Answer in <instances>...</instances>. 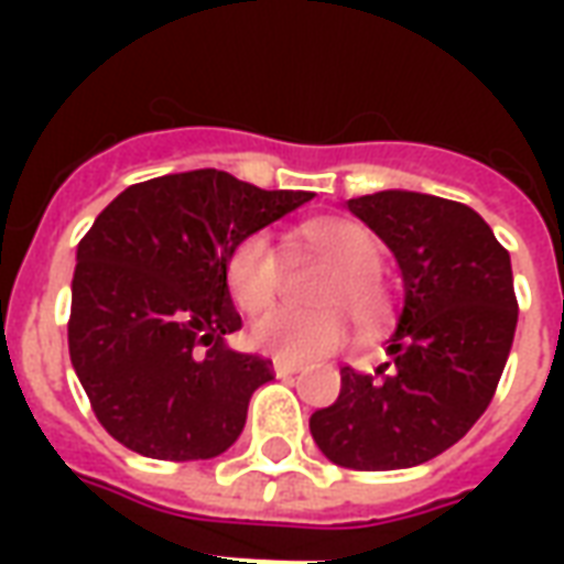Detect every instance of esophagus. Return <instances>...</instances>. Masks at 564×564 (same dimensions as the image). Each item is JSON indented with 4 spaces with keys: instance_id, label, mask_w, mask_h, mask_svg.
Returning a JSON list of instances; mask_svg holds the SVG:
<instances>
[{
    "instance_id": "obj_1",
    "label": "esophagus",
    "mask_w": 564,
    "mask_h": 564,
    "mask_svg": "<svg viewBox=\"0 0 564 564\" xmlns=\"http://www.w3.org/2000/svg\"><path fill=\"white\" fill-rule=\"evenodd\" d=\"M274 375L278 378H290V375H295V371H302V366L299 362H290V359H274Z\"/></svg>"
}]
</instances>
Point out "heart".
Instances as JSON below:
<instances>
[{"instance_id": "heart-1", "label": "heart", "mask_w": 564, "mask_h": 564, "mask_svg": "<svg viewBox=\"0 0 564 564\" xmlns=\"http://www.w3.org/2000/svg\"><path fill=\"white\" fill-rule=\"evenodd\" d=\"M307 245L329 259L335 274L317 290V311L278 307L250 326V344L262 354L302 362L332 354L347 335L350 314L359 329L378 326L387 307V283L380 281V245L366 226L350 220H323L307 226ZM226 281L235 305L245 314H259L278 299L283 283V262L265 232L245 235L226 259Z\"/></svg>"}]
</instances>
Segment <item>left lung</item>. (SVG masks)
<instances>
[{"instance_id": "left-lung-1", "label": "left lung", "mask_w": 564, "mask_h": 564, "mask_svg": "<svg viewBox=\"0 0 564 564\" xmlns=\"http://www.w3.org/2000/svg\"><path fill=\"white\" fill-rule=\"evenodd\" d=\"M347 208L395 253L404 302L390 362L341 368V392L311 414V435L341 468H414L465 437L496 395L520 311L510 253L462 202L383 189Z\"/></svg>"}]
</instances>
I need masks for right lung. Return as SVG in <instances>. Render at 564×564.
I'll use <instances>...</instances> for the list:
<instances>
[{
	"label": "right lung",
	"instance_id": "add662e5",
	"mask_svg": "<svg viewBox=\"0 0 564 564\" xmlns=\"http://www.w3.org/2000/svg\"><path fill=\"white\" fill-rule=\"evenodd\" d=\"M311 198L198 169L127 186L96 217L72 278L68 356L115 441L172 462L238 441L271 359L226 344L241 329L226 259Z\"/></svg>",
	"mask_w": 564,
	"mask_h": 564
}]
</instances>
